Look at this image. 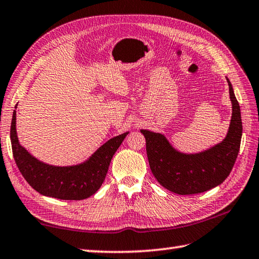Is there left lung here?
<instances>
[{
    "instance_id": "1",
    "label": "left lung",
    "mask_w": 259,
    "mask_h": 259,
    "mask_svg": "<svg viewBox=\"0 0 259 259\" xmlns=\"http://www.w3.org/2000/svg\"><path fill=\"white\" fill-rule=\"evenodd\" d=\"M229 93L232 102L230 128L226 139L201 154L185 155L174 150L160 134L141 130L146 138V150L150 169L156 180L173 193L197 194L221 184L229 176L240 148L242 123L240 106L231 83Z\"/></svg>"
}]
</instances>
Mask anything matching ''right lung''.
<instances>
[{
	"label": "right lung",
	"instance_id": "add662e5",
	"mask_svg": "<svg viewBox=\"0 0 259 259\" xmlns=\"http://www.w3.org/2000/svg\"><path fill=\"white\" fill-rule=\"evenodd\" d=\"M126 135L110 139L84 164L56 167L35 159L20 146L15 131V111L10 130L15 164L25 181L40 194L60 200H84L93 195L104 182L111 159Z\"/></svg>",
	"mask_w": 259,
	"mask_h": 259
}]
</instances>
